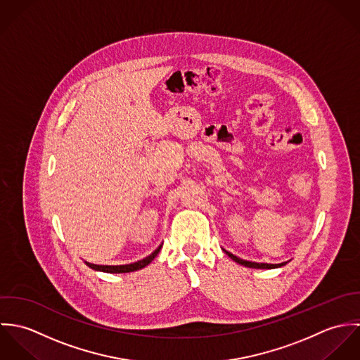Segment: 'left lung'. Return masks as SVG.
I'll return each instance as SVG.
<instances>
[{"label": "left lung", "instance_id": "8db88e82", "mask_svg": "<svg viewBox=\"0 0 360 360\" xmlns=\"http://www.w3.org/2000/svg\"><path fill=\"white\" fill-rule=\"evenodd\" d=\"M229 257H231L234 262H237V263H240V264H243V266H245V267H252V269H274V267H280V266H284L285 264V262L284 263H280V264H269V263H257V262H248V260H243V259H240V257H234L233 254H230V252H227V251H224Z\"/></svg>", "mask_w": 360, "mask_h": 360}]
</instances>
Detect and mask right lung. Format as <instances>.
Instances as JSON below:
<instances>
[{
	"mask_svg": "<svg viewBox=\"0 0 360 360\" xmlns=\"http://www.w3.org/2000/svg\"><path fill=\"white\" fill-rule=\"evenodd\" d=\"M162 247V245H160ZM160 247L158 250H155L154 252L150 257H144L143 260H139L136 263H130V264H122V266H103V264H94V263H87L89 267L94 269V270H100V271H105V273H129V271H136L140 270L143 267H146L147 264H150L154 257L158 255V252L160 251Z\"/></svg>",
	"mask_w": 360,
	"mask_h": 360,
	"instance_id": "right-lung-1",
	"label": "right lung"
}]
</instances>
